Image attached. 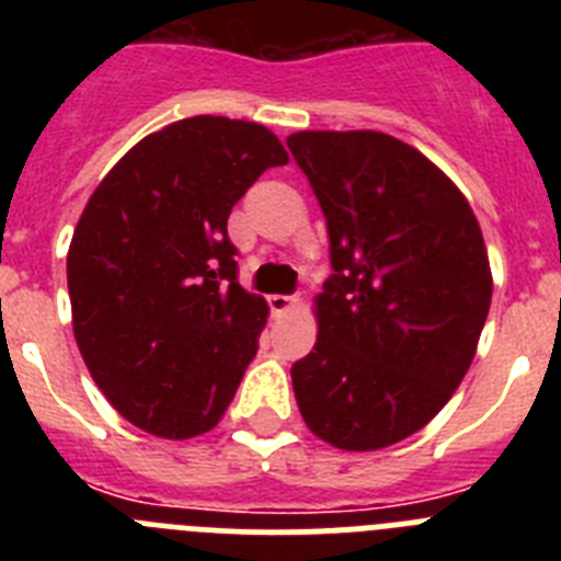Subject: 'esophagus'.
Instances as JSON below:
<instances>
[{"label": "esophagus", "mask_w": 561, "mask_h": 561, "mask_svg": "<svg viewBox=\"0 0 561 561\" xmlns=\"http://www.w3.org/2000/svg\"><path fill=\"white\" fill-rule=\"evenodd\" d=\"M295 306H297V297H291V295H272L270 297L272 314H286V311L295 309Z\"/></svg>", "instance_id": "1"}]
</instances>
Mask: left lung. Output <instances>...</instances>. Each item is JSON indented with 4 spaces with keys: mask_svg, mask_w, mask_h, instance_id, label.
I'll return each mask as SVG.
<instances>
[{
    "mask_svg": "<svg viewBox=\"0 0 561 561\" xmlns=\"http://www.w3.org/2000/svg\"><path fill=\"white\" fill-rule=\"evenodd\" d=\"M286 146L323 207L334 270L314 348L291 365L297 408L331 447H390L472 365L492 304L483 232L447 173L390 134L297 131Z\"/></svg>",
    "mask_w": 561,
    "mask_h": 561,
    "instance_id": "8db88e82",
    "label": "left lung"
}]
</instances>
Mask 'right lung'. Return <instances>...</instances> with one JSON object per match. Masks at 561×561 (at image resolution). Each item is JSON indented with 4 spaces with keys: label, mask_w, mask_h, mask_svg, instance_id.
I'll return each instance as SVG.
<instances>
[{
    "label": "right lung",
    "mask_w": 561,
    "mask_h": 561,
    "mask_svg": "<svg viewBox=\"0 0 561 561\" xmlns=\"http://www.w3.org/2000/svg\"><path fill=\"white\" fill-rule=\"evenodd\" d=\"M289 153L266 126L199 114L103 176L67 255L72 331L112 408L160 438L219 424L266 325L238 284L230 210Z\"/></svg>",
    "instance_id": "1"
}]
</instances>
